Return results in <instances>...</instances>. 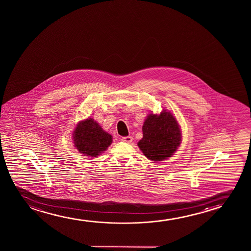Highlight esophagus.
<instances>
[{
    "mask_svg": "<svg viewBox=\"0 0 251 251\" xmlns=\"http://www.w3.org/2000/svg\"><path fill=\"white\" fill-rule=\"evenodd\" d=\"M122 141H124V142H126V143H130L133 141V137L125 136V137L122 138Z\"/></svg>",
    "mask_w": 251,
    "mask_h": 251,
    "instance_id": "1",
    "label": "esophagus"
}]
</instances>
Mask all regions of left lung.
Instances as JSON below:
<instances>
[{
    "label": "left lung",
    "mask_w": 251,
    "mask_h": 251,
    "mask_svg": "<svg viewBox=\"0 0 251 251\" xmlns=\"http://www.w3.org/2000/svg\"><path fill=\"white\" fill-rule=\"evenodd\" d=\"M143 138L138 146L147 158L162 161L171 157L181 143L179 125L171 112L150 114L142 126Z\"/></svg>",
    "instance_id": "left-lung-1"
}]
</instances>
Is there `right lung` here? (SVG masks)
<instances>
[{
    "mask_svg": "<svg viewBox=\"0 0 251 251\" xmlns=\"http://www.w3.org/2000/svg\"><path fill=\"white\" fill-rule=\"evenodd\" d=\"M74 141L80 153L97 157L111 144L112 138L98 123L88 118L77 125L74 132Z\"/></svg>",
    "mask_w": 251,
    "mask_h": 251,
    "instance_id": "1",
    "label": "right lung"
}]
</instances>
